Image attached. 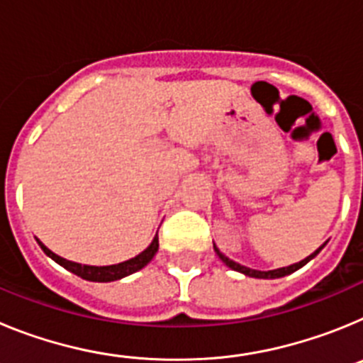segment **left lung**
<instances>
[{"label": "left lung", "mask_w": 363, "mask_h": 363, "mask_svg": "<svg viewBox=\"0 0 363 363\" xmlns=\"http://www.w3.org/2000/svg\"><path fill=\"white\" fill-rule=\"evenodd\" d=\"M320 249H322V247H320ZM320 249H318V251H316V252H313V255H311V256H307L306 259H301V262H298V264L289 265V267L274 269V271H256V269H249V267H245V265L236 264L234 259L227 258L225 255H221V252L218 251V247L214 245V251H216V255L220 256L221 262H223V264H225L227 267L234 269V271H238V272H243L245 277H252V278H281V277H285V274H291V272H294V271H298V269H300V267H303V265H306L307 262H309V259H313L314 256L318 255Z\"/></svg>", "instance_id": "1"}]
</instances>
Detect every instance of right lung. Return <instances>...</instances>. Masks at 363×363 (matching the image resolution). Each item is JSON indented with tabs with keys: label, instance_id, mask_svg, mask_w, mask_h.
<instances>
[{
	"label": "right lung",
	"instance_id": "1",
	"mask_svg": "<svg viewBox=\"0 0 363 363\" xmlns=\"http://www.w3.org/2000/svg\"><path fill=\"white\" fill-rule=\"evenodd\" d=\"M38 243H40V247L43 249L45 255L50 256V258H52L56 264H60L62 267H65L67 271L74 272L76 277L83 278V280H89V281H114V280H120V278L129 277V274L140 271V269H143L147 264H149L150 259L154 258V255L158 252V245H160L158 234H156L152 240V243L147 247L145 251L140 252V255L134 256V258L127 259V262H121V264H116V265L96 267V265H82V264H76V262H70V259H65V258H62V256L54 255V252L50 251V249H47V247H45L41 242H38Z\"/></svg>",
	"mask_w": 363,
	"mask_h": 363
}]
</instances>
